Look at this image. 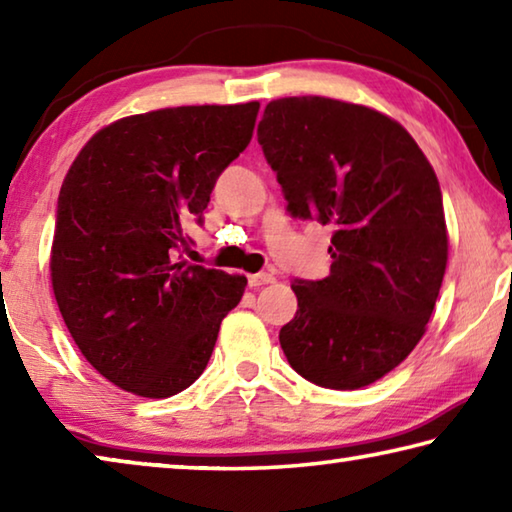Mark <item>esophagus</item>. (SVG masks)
<instances>
[{"label":"esophagus","mask_w":512,"mask_h":512,"mask_svg":"<svg viewBox=\"0 0 512 512\" xmlns=\"http://www.w3.org/2000/svg\"><path fill=\"white\" fill-rule=\"evenodd\" d=\"M275 277L271 273H255V275H248V287L250 289H257V287H264V284H271Z\"/></svg>","instance_id":"esophagus-1"}]
</instances>
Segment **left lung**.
<instances>
[{
	"instance_id": "1",
	"label": "left lung",
	"mask_w": 512,
	"mask_h": 512,
	"mask_svg": "<svg viewBox=\"0 0 512 512\" xmlns=\"http://www.w3.org/2000/svg\"><path fill=\"white\" fill-rule=\"evenodd\" d=\"M257 140L293 219L334 225L329 275L291 284L284 357L316 386H368L409 357L436 307L447 266L436 173L395 119L336 99L271 101Z\"/></svg>"
}]
</instances>
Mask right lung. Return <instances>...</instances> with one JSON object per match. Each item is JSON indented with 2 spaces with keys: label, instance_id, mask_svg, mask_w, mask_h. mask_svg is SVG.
Wrapping results in <instances>:
<instances>
[{
  "label": "right lung",
  "instance_id": "1",
  "mask_svg": "<svg viewBox=\"0 0 512 512\" xmlns=\"http://www.w3.org/2000/svg\"><path fill=\"white\" fill-rule=\"evenodd\" d=\"M259 103L124 117L83 146L63 180L51 284L83 357L140 397L203 375L248 280L176 259L216 178L253 137Z\"/></svg>",
  "mask_w": 512,
  "mask_h": 512
}]
</instances>
